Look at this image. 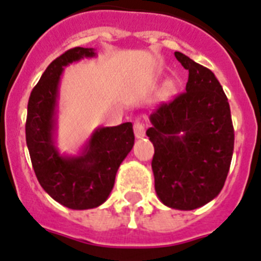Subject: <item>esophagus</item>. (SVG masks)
Listing matches in <instances>:
<instances>
[{
    "label": "esophagus",
    "mask_w": 261,
    "mask_h": 261,
    "mask_svg": "<svg viewBox=\"0 0 261 261\" xmlns=\"http://www.w3.org/2000/svg\"><path fill=\"white\" fill-rule=\"evenodd\" d=\"M133 129H135V136L137 138H143L145 137V132H146V129H145V125H143L141 121H136L135 123V126H133Z\"/></svg>",
    "instance_id": "esophagus-1"
}]
</instances>
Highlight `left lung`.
<instances>
[{"mask_svg":"<svg viewBox=\"0 0 261 261\" xmlns=\"http://www.w3.org/2000/svg\"><path fill=\"white\" fill-rule=\"evenodd\" d=\"M189 71L186 92L151 115L147 137L154 145L151 168L160 202L174 210L199 208L220 194L234 149L230 107L211 70L180 51Z\"/></svg>","mask_w":261,"mask_h":261,"instance_id":"obj_1","label":"left lung"}]
</instances>
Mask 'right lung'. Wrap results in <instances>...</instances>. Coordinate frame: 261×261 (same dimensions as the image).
Listing matches in <instances>:
<instances>
[{
  "mask_svg": "<svg viewBox=\"0 0 261 261\" xmlns=\"http://www.w3.org/2000/svg\"><path fill=\"white\" fill-rule=\"evenodd\" d=\"M93 47H73L53 61L31 92L25 140L36 177L47 194L71 210L106 202L121 162L135 145L132 123L99 126L79 155H62L56 145L59 81L64 67L93 58Z\"/></svg>",
  "mask_w": 261,
  "mask_h": 261,
  "instance_id": "right-lung-1",
  "label": "right lung"
}]
</instances>
